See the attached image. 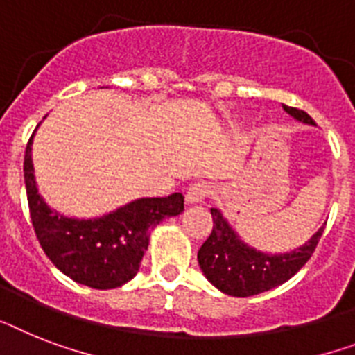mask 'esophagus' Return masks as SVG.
Masks as SVG:
<instances>
[{"instance_id": "obj_1", "label": "esophagus", "mask_w": 355, "mask_h": 355, "mask_svg": "<svg viewBox=\"0 0 355 355\" xmlns=\"http://www.w3.org/2000/svg\"><path fill=\"white\" fill-rule=\"evenodd\" d=\"M207 193H209V186H207V184H193V186H189V189H187L186 193V204L204 202V198L207 197Z\"/></svg>"}]
</instances>
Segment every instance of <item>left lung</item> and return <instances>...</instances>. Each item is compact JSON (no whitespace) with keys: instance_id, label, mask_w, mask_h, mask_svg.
<instances>
[{"instance_id":"obj_1","label":"left lung","mask_w":355,"mask_h":355,"mask_svg":"<svg viewBox=\"0 0 355 355\" xmlns=\"http://www.w3.org/2000/svg\"><path fill=\"white\" fill-rule=\"evenodd\" d=\"M282 109L299 122L315 125L301 109ZM211 217L213 230L198 250V266L213 286L233 297L257 295L292 279L312 257L324 230L321 226L306 243L290 252L268 253L244 243L218 207H211Z\"/></svg>"}]
</instances>
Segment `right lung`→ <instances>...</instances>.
Instances as JSON below:
<instances>
[{"label": "right lung", "mask_w": 355, "mask_h": 355, "mask_svg": "<svg viewBox=\"0 0 355 355\" xmlns=\"http://www.w3.org/2000/svg\"><path fill=\"white\" fill-rule=\"evenodd\" d=\"M34 135L36 131L25 149L23 177L31 220L45 255L60 272L85 286L111 290L129 282L138 273L155 226L184 211L182 193L137 198L102 217H65L51 209L37 193L33 166Z\"/></svg>", "instance_id": "obj_1"}]
</instances>
